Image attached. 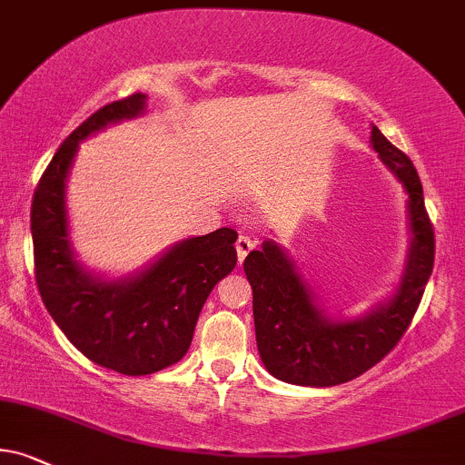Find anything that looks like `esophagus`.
<instances>
[{"mask_svg": "<svg viewBox=\"0 0 465 465\" xmlns=\"http://www.w3.org/2000/svg\"><path fill=\"white\" fill-rule=\"evenodd\" d=\"M254 245H256V242H254V239H252V237H248V234H239L237 243H234V248H237V259H239V262L245 261V256L250 254Z\"/></svg>", "mask_w": 465, "mask_h": 465, "instance_id": "esophagus-1", "label": "esophagus"}]
</instances>
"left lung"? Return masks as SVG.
Segmentation results:
<instances>
[{"label":"left lung","instance_id":"8db88e82","mask_svg":"<svg viewBox=\"0 0 465 465\" xmlns=\"http://www.w3.org/2000/svg\"><path fill=\"white\" fill-rule=\"evenodd\" d=\"M371 144L408 193L411 242L394 297L358 319H331L295 261L273 239L243 261L252 286L256 347L265 369L286 383L338 386L375 366L410 328L433 272V226L414 163L377 127L371 129Z\"/></svg>","mask_w":465,"mask_h":465}]
</instances>
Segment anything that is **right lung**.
I'll return each instance as SVG.
<instances>
[{
  "label": "right lung",
  "instance_id": "right-lung-1",
  "mask_svg": "<svg viewBox=\"0 0 465 465\" xmlns=\"http://www.w3.org/2000/svg\"><path fill=\"white\" fill-rule=\"evenodd\" d=\"M144 107L146 94L135 93L84 120L40 176L30 217L34 273L45 308L85 358L123 375H151L179 362L206 297L237 265L232 228L183 239L127 278H99L74 261L66 179L79 142L107 124L142 116Z\"/></svg>",
  "mask_w": 465,
  "mask_h": 465
}]
</instances>
